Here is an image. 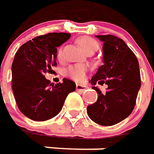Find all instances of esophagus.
Segmentation results:
<instances>
[{"mask_svg": "<svg viewBox=\"0 0 154 154\" xmlns=\"http://www.w3.org/2000/svg\"><path fill=\"white\" fill-rule=\"evenodd\" d=\"M76 89H77V92H83L84 91H86L88 89V87H86L84 85H81V84H77L76 85Z\"/></svg>", "mask_w": 154, "mask_h": 154, "instance_id": "34e87169", "label": "esophagus"}]
</instances>
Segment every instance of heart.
I'll use <instances>...</instances> for the list:
<instances>
[{
    "mask_svg": "<svg viewBox=\"0 0 154 154\" xmlns=\"http://www.w3.org/2000/svg\"><path fill=\"white\" fill-rule=\"evenodd\" d=\"M77 42L87 53H93L99 48L98 42L90 36H81L77 39ZM57 57L59 60H62L63 57V51H62V47L58 48V50L57 51ZM87 70H88L87 66L83 64L71 65L65 70V75L66 77L72 78V80L81 82L84 79Z\"/></svg>",
    "mask_w": 154,
    "mask_h": 154,
    "instance_id": "heart-1",
    "label": "heart"
}]
</instances>
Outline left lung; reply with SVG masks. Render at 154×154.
Listing matches in <instances>:
<instances>
[{
    "instance_id": "1",
    "label": "left lung",
    "mask_w": 154,
    "mask_h": 154,
    "mask_svg": "<svg viewBox=\"0 0 154 154\" xmlns=\"http://www.w3.org/2000/svg\"><path fill=\"white\" fill-rule=\"evenodd\" d=\"M103 42V64L91 82L107 84L105 93L97 87L98 97L87 112L93 122L103 126L117 124L133 112L141 87L140 70L135 54L123 40L112 35L96 36Z\"/></svg>"
}]
</instances>
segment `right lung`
I'll return each instance as SVG.
<instances>
[{"mask_svg":"<svg viewBox=\"0 0 154 154\" xmlns=\"http://www.w3.org/2000/svg\"><path fill=\"white\" fill-rule=\"evenodd\" d=\"M71 34L52 32L34 37L17 51L12 62V90L17 107L34 121H47L62 110L66 97L76 84L63 78L56 85L44 74L57 66V47L69 39Z\"/></svg>","mask_w":154,"mask_h":154,"instance_id":"add662e5","label":"right lung"}]
</instances>
